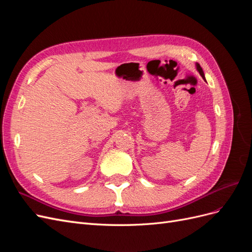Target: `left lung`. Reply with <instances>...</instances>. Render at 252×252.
I'll return each instance as SVG.
<instances>
[{"mask_svg": "<svg viewBox=\"0 0 252 252\" xmlns=\"http://www.w3.org/2000/svg\"><path fill=\"white\" fill-rule=\"evenodd\" d=\"M196 65V69H197V71L200 72V74H201V77L205 80V75H204V71H203V69H202V67L200 66V64L199 63H196L195 64Z\"/></svg>", "mask_w": 252, "mask_h": 252, "instance_id": "left-lung-1", "label": "left lung"}]
</instances>
